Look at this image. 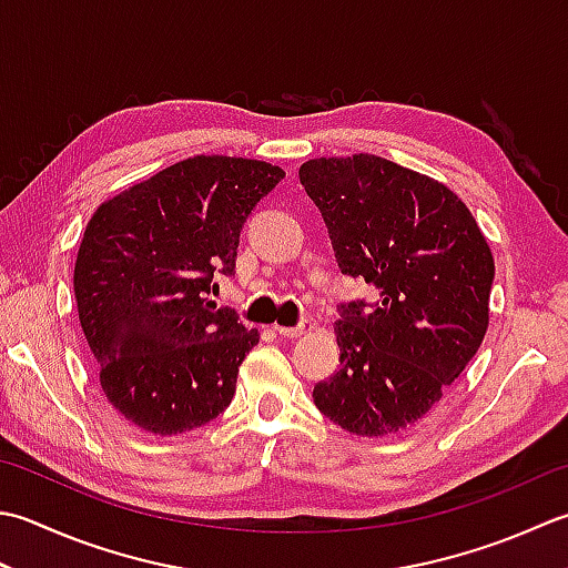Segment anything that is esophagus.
<instances>
[{"label": "esophagus", "mask_w": 568, "mask_h": 568, "mask_svg": "<svg viewBox=\"0 0 568 568\" xmlns=\"http://www.w3.org/2000/svg\"><path fill=\"white\" fill-rule=\"evenodd\" d=\"M307 329H310V325H305V322H300V325H295V327L275 325V332H277V335H281V337H303Z\"/></svg>", "instance_id": "esophagus-1"}]
</instances>
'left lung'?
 Segmentation results:
<instances>
[{
    "instance_id": "8db88e82",
    "label": "left lung",
    "mask_w": 568,
    "mask_h": 568,
    "mask_svg": "<svg viewBox=\"0 0 568 568\" xmlns=\"http://www.w3.org/2000/svg\"><path fill=\"white\" fill-rule=\"evenodd\" d=\"M339 271L379 291L339 303V372L315 406L357 436L402 433L440 402L480 349L495 261L448 186L376 154L300 166Z\"/></svg>"
}]
</instances>
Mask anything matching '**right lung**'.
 <instances>
[{
    "instance_id": "1",
    "label": "right lung",
    "mask_w": 568,
    "mask_h": 568,
    "mask_svg": "<svg viewBox=\"0 0 568 568\" xmlns=\"http://www.w3.org/2000/svg\"><path fill=\"white\" fill-rule=\"evenodd\" d=\"M281 166L196 154L130 186L88 221L73 271L78 320L100 386L130 424L174 436L214 420L258 344L216 307L236 273L239 236Z\"/></svg>"
}]
</instances>
